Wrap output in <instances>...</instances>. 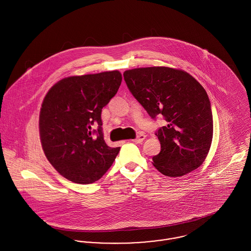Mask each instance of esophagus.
Here are the masks:
<instances>
[{
	"label": "esophagus",
	"mask_w": 251,
	"mask_h": 251,
	"mask_svg": "<svg viewBox=\"0 0 251 251\" xmlns=\"http://www.w3.org/2000/svg\"><path fill=\"white\" fill-rule=\"evenodd\" d=\"M144 139H145V135H138L137 137H135V139H134L133 141H134V142H135V143H142Z\"/></svg>",
	"instance_id": "obj_1"
}]
</instances>
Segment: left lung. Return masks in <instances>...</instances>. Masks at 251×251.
<instances>
[{"instance_id": "1", "label": "left lung", "mask_w": 251, "mask_h": 251, "mask_svg": "<svg viewBox=\"0 0 251 251\" xmlns=\"http://www.w3.org/2000/svg\"><path fill=\"white\" fill-rule=\"evenodd\" d=\"M132 95L153 119L162 115L167 125L156 132L159 154L153 165L167 176H180L200 167L213 137L211 105L203 87L188 73L168 67L124 72Z\"/></svg>"}]
</instances>
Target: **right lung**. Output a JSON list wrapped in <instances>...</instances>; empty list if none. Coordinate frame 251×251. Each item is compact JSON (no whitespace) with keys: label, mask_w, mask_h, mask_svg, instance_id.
I'll list each match as a JSON object with an SVG mask.
<instances>
[{"label":"right lung","mask_w":251,"mask_h":251,"mask_svg":"<svg viewBox=\"0 0 251 251\" xmlns=\"http://www.w3.org/2000/svg\"><path fill=\"white\" fill-rule=\"evenodd\" d=\"M122 81L118 71L70 76L48 92L39 116L40 138L48 160L61 176L79 183L98 180L120 147L103 137L101 112Z\"/></svg>","instance_id":"add662e5"}]
</instances>
